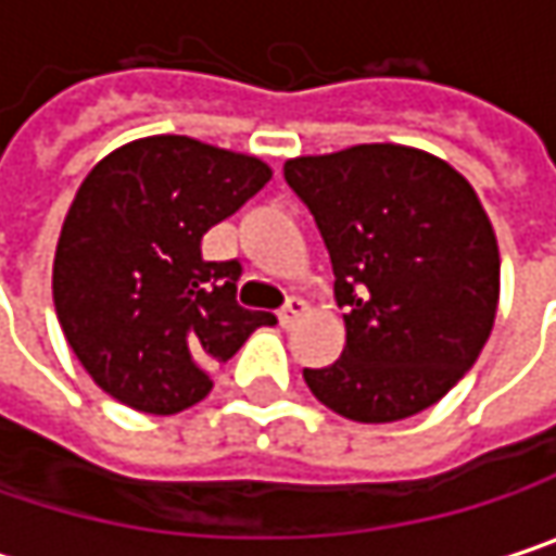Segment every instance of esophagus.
I'll return each instance as SVG.
<instances>
[{
	"mask_svg": "<svg viewBox=\"0 0 556 556\" xmlns=\"http://www.w3.org/2000/svg\"><path fill=\"white\" fill-rule=\"evenodd\" d=\"M305 308H308V305H305L302 299H289V302L279 308V325H282V328H292V325H295V318H299V315H305Z\"/></svg>",
	"mask_w": 556,
	"mask_h": 556,
	"instance_id": "esophagus-1",
	"label": "esophagus"
}]
</instances>
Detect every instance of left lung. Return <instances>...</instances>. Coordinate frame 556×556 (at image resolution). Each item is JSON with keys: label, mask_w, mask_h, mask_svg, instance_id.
<instances>
[{"label": "left lung", "mask_w": 556, "mask_h": 556, "mask_svg": "<svg viewBox=\"0 0 556 556\" xmlns=\"http://www.w3.org/2000/svg\"><path fill=\"white\" fill-rule=\"evenodd\" d=\"M282 177L321 228L346 308L340 359L302 369L305 384L356 424L432 407L475 366L496 318L500 251L475 187L391 142L289 159Z\"/></svg>", "instance_id": "8db88e82"}]
</instances>
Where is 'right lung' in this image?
I'll return each instance as SVG.
<instances>
[{
	"mask_svg": "<svg viewBox=\"0 0 556 556\" xmlns=\"http://www.w3.org/2000/svg\"><path fill=\"white\" fill-rule=\"evenodd\" d=\"M270 168L190 136L121 146L81 180L53 257V305L101 391L142 414H177L213 388L270 312L238 305V261L200 241L238 213Z\"/></svg>",
	"mask_w": 556,
	"mask_h": 556,
	"instance_id": "1",
	"label": "right lung"
}]
</instances>
